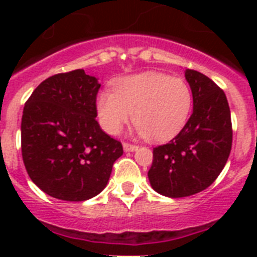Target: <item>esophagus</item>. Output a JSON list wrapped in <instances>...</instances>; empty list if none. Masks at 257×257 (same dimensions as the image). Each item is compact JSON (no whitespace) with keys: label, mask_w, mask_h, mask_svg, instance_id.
I'll return each mask as SVG.
<instances>
[{"label":"esophagus","mask_w":257,"mask_h":257,"mask_svg":"<svg viewBox=\"0 0 257 257\" xmlns=\"http://www.w3.org/2000/svg\"><path fill=\"white\" fill-rule=\"evenodd\" d=\"M122 147H124L125 152H133V151H136L139 147L135 144H131V143H122Z\"/></svg>","instance_id":"esophagus-1"}]
</instances>
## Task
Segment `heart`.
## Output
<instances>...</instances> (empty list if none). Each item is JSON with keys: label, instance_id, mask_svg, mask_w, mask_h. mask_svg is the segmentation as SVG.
Instances as JSON below:
<instances>
[{"label": "heart", "instance_id": "obj_1", "mask_svg": "<svg viewBox=\"0 0 257 257\" xmlns=\"http://www.w3.org/2000/svg\"><path fill=\"white\" fill-rule=\"evenodd\" d=\"M193 104L191 86L184 78L161 72H144L120 78L112 92L97 97V113L102 128L117 135L131 120L137 132L163 143L185 126Z\"/></svg>", "mask_w": 257, "mask_h": 257}]
</instances>
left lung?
Masks as SVG:
<instances>
[{
  "mask_svg": "<svg viewBox=\"0 0 257 257\" xmlns=\"http://www.w3.org/2000/svg\"><path fill=\"white\" fill-rule=\"evenodd\" d=\"M185 78L193 112L177 136L153 148L151 185L160 195L188 197L207 189L227 164L232 148L231 110L223 89L197 70Z\"/></svg>",
  "mask_w": 257,
  "mask_h": 257,
  "instance_id": "1",
  "label": "left lung"
}]
</instances>
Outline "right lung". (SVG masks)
Instances as JSON below:
<instances>
[{"instance_id": "right-lung-1", "label": "right lung", "mask_w": 257, "mask_h": 257, "mask_svg": "<svg viewBox=\"0 0 257 257\" xmlns=\"http://www.w3.org/2000/svg\"><path fill=\"white\" fill-rule=\"evenodd\" d=\"M96 77L82 69L54 74L24 106L21 152L26 172L46 195L84 201L108 184L122 144L97 122Z\"/></svg>"}]
</instances>
